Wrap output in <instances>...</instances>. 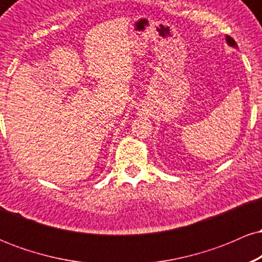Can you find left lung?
Masks as SVG:
<instances>
[{"label":"left lung","mask_w":262,"mask_h":262,"mask_svg":"<svg viewBox=\"0 0 262 262\" xmlns=\"http://www.w3.org/2000/svg\"><path fill=\"white\" fill-rule=\"evenodd\" d=\"M227 43L229 44L230 47H236L235 40H234V39H231V37H229V35H227Z\"/></svg>","instance_id":"obj_1"}]
</instances>
